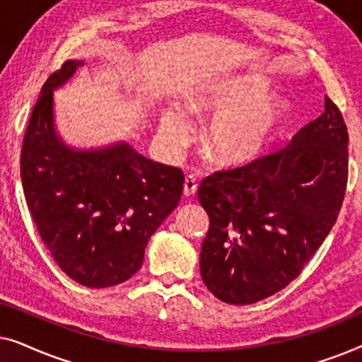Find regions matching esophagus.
<instances>
[{
  "mask_svg": "<svg viewBox=\"0 0 362 362\" xmlns=\"http://www.w3.org/2000/svg\"><path fill=\"white\" fill-rule=\"evenodd\" d=\"M197 191V182L192 176H187L185 180V186H182V194L185 197H192Z\"/></svg>",
  "mask_w": 362,
  "mask_h": 362,
  "instance_id": "34e87169",
  "label": "esophagus"
}]
</instances>
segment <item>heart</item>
I'll return each instance as SVG.
<instances>
[{
    "instance_id": "1",
    "label": "heart",
    "mask_w": 362,
    "mask_h": 362,
    "mask_svg": "<svg viewBox=\"0 0 362 362\" xmlns=\"http://www.w3.org/2000/svg\"><path fill=\"white\" fill-rule=\"evenodd\" d=\"M269 93L270 83L257 76L217 78L192 93L189 110L216 117L204 136V151L216 165L247 166L265 155L290 115V103ZM160 132L175 151L191 138L192 123L181 107H168L161 113Z\"/></svg>"
}]
</instances>
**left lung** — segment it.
Segmentation results:
<instances>
[{
    "label": "left lung",
    "instance_id": "1",
    "mask_svg": "<svg viewBox=\"0 0 362 362\" xmlns=\"http://www.w3.org/2000/svg\"><path fill=\"white\" fill-rule=\"evenodd\" d=\"M348 141L343 115L326 97L325 112L284 150L201 182L209 230L199 267L212 295L257 303L300 275L343 206Z\"/></svg>",
    "mask_w": 362,
    "mask_h": 362
}]
</instances>
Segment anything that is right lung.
I'll return each mask as SVG.
<instances>
[{"mask_svg":"<svg viewBox=\"0 0 362 362\" xmlns=\"http://www.w3.org/2000/svg\"><path fill=\"white\" fill-rule=\"evenodd\" d=\"M82 66L66 61L42 86L24 135L21 181L34 224L64 274L107 288L140 269L148 240L181 199L185 176L127 141L82 150L62 140L54 90Z\"/></svg>","mask_w":362,"mask_h":362,"instance_id":"add662e5","label":"right lung"}]
</instances>
